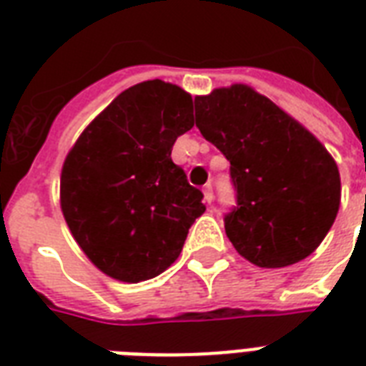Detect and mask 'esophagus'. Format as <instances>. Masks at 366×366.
Instances as JSON below:
<instances>
[{
  "label": "esophagus",
  "instance_id": "1",
  "mask_svg": "<svg viewBox=\"0 0 366 366\" xmlns=\"http://www.w3.org/2000/svg\"><path fill=\"white\" fill-rule=\"evenodd\" d=\"M203 199H205V203H212V199H214L211 184H205V188H203Z\"/></svg>",
  "mask_w": 366,
  "mask_h": 366
}]
</instances>
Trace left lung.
Masks as SVG:
<instances>
[{
    "label": "left lung",
    "instance_id": "8db88e82",
    "mask_svg": "<svg viewBox=\"0 0 366 366\" xmlns=\"http://www.w3.org/2000/svg\"><path fill=\"white\" fill-rule=\"evenodd\" d=\"M195 125L229 161L226 235L244 260L285 267L317 249L340 209V172L306 127L243 83L195 97Z\"/></svg>",
    "mask_w": 366,
    "mask_h": 366
}]
</instances>
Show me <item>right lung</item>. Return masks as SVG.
<instances>
[{"instance_id": "obj_1", "label": "right lung", "mask_w": 366, "mask_h": 366, "mask_svg": "<svg viewBox=\"0 0 366 366\" xmlns=\"http://www.w3.org/2000/svg\"><path fill=\"white\" fill-rule=\"evenodd\" d=\"M192 127V94L149 79L112 100L66 155L60 209L85 256L108 277H157L205 212L203 194L171 159L172 144Z\"/></svg>"}]
</instances>
